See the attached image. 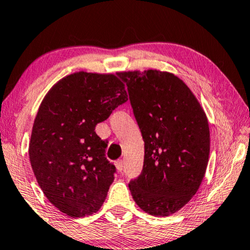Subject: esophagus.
<instances>
[{"instance_id":"1","label":"esophagus","mask_w":250,"mask_h":250,"mask_svg":"<svg viewBox=\"0 0 250 250\" xmlns=\"http://www.w3.org/2000/svg\"><path fill=\"white\" fill-rule=\"evenodd\" d=\"M116 165V168H117L119 172H122L123 168H124V163H123V160H117V162L115 163Z\"/></svg>"}]
</instances>
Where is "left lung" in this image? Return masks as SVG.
Instances as JSON below:
<instances>
[{
  "mask_svg": "<svg viewBox=\"0 0 250 250\" xmlns=\"http://www.w3.org/2000/svg\"><path fill=\"white\" fill-rule=\"evenodd\" d=\"M129 101L145 141L139 177L128 183L146 213L168 216L199 189L209 158V126L182 80L160 70L124 71Z\"/></svg>",
  "mask_w": 250,
  "mask_h": 250,
  "instance_id": "8db88e82",
  "label": "left lung"
}]
</instances>
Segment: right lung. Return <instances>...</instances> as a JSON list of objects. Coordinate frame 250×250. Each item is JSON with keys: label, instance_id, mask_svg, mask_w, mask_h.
Listing matches in <instances>:
<instances>
[{"label": "right lung", "instance_id": "add662e5", "mask_svg": "<svg viewBox=\"0 0 250 250\" xmlns=\"http://www.w3.org/2000/svg\"><path fill=\"white\" fill-rule=\"evenodd\" d=\"M127 101L124 74L78 71L44 97L34 121L29 159L37 183L52 205L70 217L100 209L116 167L95 126Z\"/></svg>", "mask_w": 250, "mask_h": 250}]
</instances>
